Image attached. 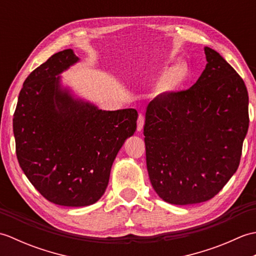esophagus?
<instances>
[{"mask_svg": "<svg viewBox=\"0 0 256 256\" xmlns=\"http://www.w3.org/2000/svg\"><path fill=\"white\" fill-rule=\"evenodd\" d=\"M144 122H145L144 116L143 114H140L138 118V131H142V128L144 126Z\"/></svg>", "mask_w": 256, "mask_h": 256, "instance_id": "obj_1", "label": "esophagus"}]
</instances>
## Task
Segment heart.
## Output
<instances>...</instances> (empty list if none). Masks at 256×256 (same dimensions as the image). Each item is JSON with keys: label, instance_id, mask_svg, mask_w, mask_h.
Here are the masks:
<instances>
[{"label": "heart", "instance_id": "b5f03b06", "mask_svg": "<svg viewBox=\"0 0 256 256\" xmlns=\"http://www.w3.org/2000/svg\"><path fill=\"white\" fill-rule=\"evenodd\" d=\"M187 76V69L186 68H178L175 72L168 74L164 80V86L167 90L176 89L178 86H180L184 78Z\"/></svg>", "mask_w": 256, "mask_h": 256}]
</instances>
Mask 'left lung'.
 <instances>
[{
	"label": "left lung",
	"mask_w": 256,
	"mask_h": 256,
	"mask_svg": "<svg viewBox=\"0 0 256 256\" xmlns=\"http://www.w3.org/2000/svg\"><path fill=\"white\" fill-rule=\"evenodd\" d=\"M192 86L152 100L145 114L146 166L156 194L172 204L210 200L240 165L248 128L246 84L219 52L204 48Z\"/></svg>",
	"instance_id": "obj_1"
}]
</instances>
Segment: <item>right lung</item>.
Returning a JSON list of instances; mask_svg holds the SVG:
<instances>
[{
	"label": "right lung",
	"mask_w": 256,
	"mask_h": 256,
	"mask_svg": "<svg viewBox=\"0 0 256 256\" xmlns=\"http://www.w3.org/2000/svg\"><path fill=\"white\" fill-rule=\"evenodd\" d=\"M78 57L59 52L30 74L13 118L16 156L30 184L52 204L84 206L104 194L138 111H102L62 91L57 74Z\"/></svg>",
	"instance_id": "right-lung-1"
}]
</instances>
